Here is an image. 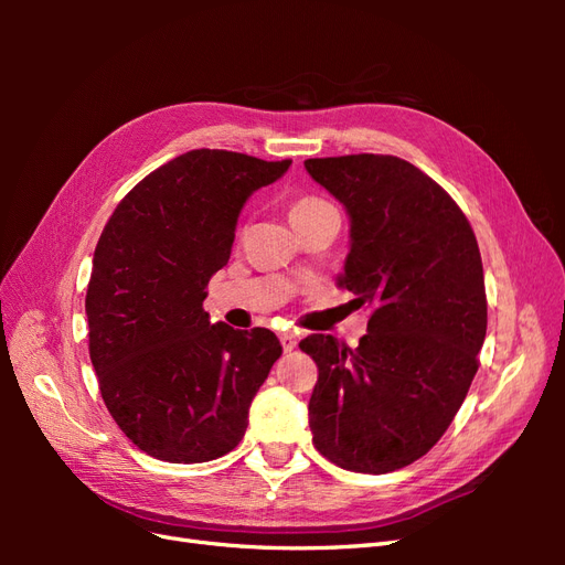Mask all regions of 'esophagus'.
<instances>
[{
    "instance_id": "obj_1",
    "label": "esophagus",
    "mask_w": 565,
    "mask_h": 565,
    "mask_svg": "<svg viewBox=\"0 0 565 565\" xmlns=\"http://www.w3.org/2000/svg\"><path fill=\"white\" fill-rule=\"evenodd\" d=\"M297 334L295 332H282L280 334V341H282V349L285 351H295V347H297Z\"/></svg>"
}]
</instances>
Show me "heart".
<instances>
[{
    "label": "heart",
    "instance_id": "obj_1",
    "mask_svg": "<svg viewBox=\"0 0 565 565\" xmlns=\"http://www.w3.org/2000/svg\"><path fill=\"white\" fill-rule=\"evenodd\" d=\"M332 204L324 202L322 198H313V195H306L292 202V207H289V218H292V224H299L301 218H309L322 210H330Z\"/></svg>",
    "mask_w": 565,
    "mask_h": 565
}]
</instances>
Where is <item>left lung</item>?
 I'll return each instance as SVG.
<instances>
[{
	"mask_svg": "<svg viewBox=\"0 0 565 565\" xmlns=\"http://www.w3.org/2000/svg\"><path fill=\"white\" fill-rule=\"evenodd\" d=\"M303 167L347 207L339 287L372 311L355 349L301 339L318 365L313 443L341 469L396 471L436 446L473 382L488 328L481 252L465 212L415 164L361 152Z\"/></svg>",
	"mask_w": 565,
	"mask_h": 565,
	"instance_id": "left-lung-1",
	"label": "left lung"
}]
</instances>
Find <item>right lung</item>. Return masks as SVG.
<instances>
[{
	"instance_id": "1",
	"label": "right lung",
	"mask_w": 565,
	"mask_h": 565,
	"mask_svg": "<svg viewBox=\"0 0 565 565\" xmlns=\"http://www.w3.org/2000/svg\"><path fill=\"white\" fill-rule=\"evenodd\" d=\"M292 160L200 148L169 160L117 204L87 287L89 355L119 429L146 455L195 465L243 440L252 398L282 347L202 309L231 259L247 198Z\"/></svg>"
}]
</instances>
